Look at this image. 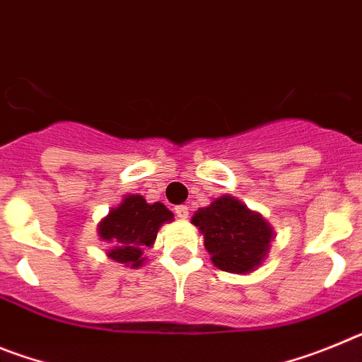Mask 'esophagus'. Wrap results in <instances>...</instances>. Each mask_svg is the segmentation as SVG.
I'll return each mask as SVG.
<instances>
[{
	"mask_svg": "<svg viewBox=\"0 0 362 362\" xmlns=\"http://www.w3.org/2000/svg\"><path fill=\"white\" fill-rule=\"evenodd\" d=\"M188 204H179V206H175V216L181 217V219H187L188 217Z\"/></svg>",
	"mask_w": 362,
	"mask_h": 362,
	"instance_id": "obj_1",
	"label": "esophagus"
}]
</instances>
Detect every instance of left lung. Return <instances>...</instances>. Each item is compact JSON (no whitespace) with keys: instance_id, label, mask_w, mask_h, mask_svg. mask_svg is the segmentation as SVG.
I'll return each instance as SVG.
<instances>
[{"instance_id":"1","label":"left lung","mask_w":362,"mask_h":362,"mask_svg":"<svg viewBox=\"0 0 362 362\" xmlns=\"http://www.w3.org/2000/svg\"><path fill=\"white\" fill-rule=\"evenodd\" d=\"M192 223L203 233L212 263L232 274L254 272L264 261L274 239V228L267 219L232 196H221L199 209Z\"/></svg>"}]
</instances>
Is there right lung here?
I'll use <instances>...</instances> for the list:
<instances>
[{
	"mask_svg": "<svg viewBox=\"0 0 362 362\" xmlns=\"http://www.w3.org/2000/svg\"><path fill=\"white\" fill-rule=\"evenodd\" d=\"M174 214L163 203L148 204L141 196H127L98 225L99 238L114 243L108 257L127 267H141L145 252L158 238V230L170 223Z\"/></svg>",
	"mask_w": 362,
	"mask_h": 362,
	"instance_id": "right-lung-1",
	"label": "right lung"
}]
</instances>
